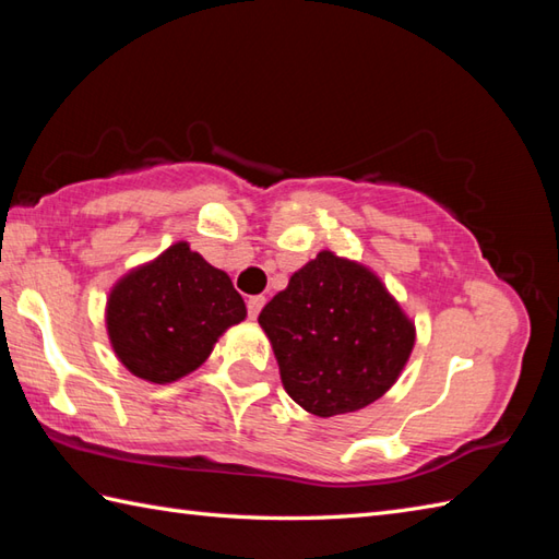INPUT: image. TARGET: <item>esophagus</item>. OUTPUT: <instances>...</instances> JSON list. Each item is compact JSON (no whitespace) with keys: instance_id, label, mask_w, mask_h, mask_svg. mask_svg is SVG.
I'll return each mask as SVG.
<instances>
[{"instance_id":"1","label":"esophagus","mask_w":559,"mask_h":559,"mask_svg":"<svg viewBox=\"0 0 559 559\" xmlns=\"http://www.w3.org/2000/svg\"><path fill=\"white\" fill-rule=\"evenodd\" d=\"M266 305V298L264 295H254V298H249L247 300V310H249V319H257L259 317V312H261V307Z\"/></svg>"}]
</instances>
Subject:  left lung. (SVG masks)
<instances>
[{
	"mask_svg": "<svg viewBox=\"0 0 559 559\" xmlns=\"http://www.w3.org/2000/svg\"><path fill=\"white\" fill-rule=\"evenodd\" d=\"M288 396L319 418L355 413L396 384L415 322L360 261L322 249L261 310Z\"/></svg>",
	"mask_w": 559,
	"mask_h": 559,
	"instance_id": "left-lung-1",
	"label": "left lung"
}]
</instances>
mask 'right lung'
<instances>
[{
    "mask_svg": "<svg viewBox=\"0 0 559 559\" xmlns=\"http://www.w3.org/2000/svg\"><path fill=\"white\" fill-rule=\"evenodd\" d=\"M245 317V300L228 273L211 266L185 240L127 271L105 305L117 360L151 384H170L194 372Z\"/></svg>",
    "mask_w": 559,
    "mask_h": 559,
    "instance_id": "add662e5",
    "label": "right lung"
}]
</instances>
